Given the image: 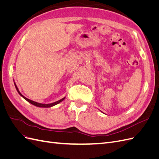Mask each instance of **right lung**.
Listing matches in <instances>:
<instances>
[{"mask_svg": "<svg viewBox=\"0 0 159 159\" xmlns=\"http://www.w3.org/2000/svg\"><path fill=\"white\" fill-rule=\"evenodd\" d=\"M14 85H15V88H16V90H17V91H18V93L19 94H20V95L22 96V97L24 99H26L28 102H29L30 103H31V104H32V105H35V106H36V107H46V108H47V107H51L54 106V105H57V104H58L59 103L61 102L62 101H63V100L66 98V97H65V98H64L61 99L60 100H58V101H57V102H54V103H48V104L40 103H38V102H34V101L30 100V99H29L26 98V97H25V96H24L23 95H22L21 93L20 92V91H19V90H18V88H17V86H16L15 82H14Z\"/></svg>", "mask_w": 159, "mask_h": 159, "instance_id": "add662e5", "label": "right lung"}]
</instances>
